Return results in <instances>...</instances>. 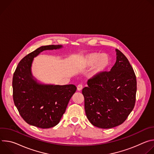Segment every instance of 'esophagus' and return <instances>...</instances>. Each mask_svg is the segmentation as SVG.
<instances>
[{
  "mask_svg": "<svg viewBox=\"0 0 154 154\" xmlns=\"http://www.w3.org/2000/svg\"><path fill=\"white\" fill-rule=\"evenodd\" d=\"M82 88H83V86L82 85H79L77 86V90L79 91H80L82 90Z\"/></svg>",
  "mask_w": 154,
  "mask_h": 154,
  "instance_id": "esophagus-1",
  "label": "esophagus"
}]
</instances>
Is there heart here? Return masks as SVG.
<instances>
[{"instance_id":"heart-1","label":"heart","mask_w":154,"mask_h":154,"mask_svg":"<svg viewBox=\"0 0 154 154\" xmlns=\"http://www.w3.org/2000/svg\"><path fill=\"white\" fill-rule=\"evenodd\" d=\"M109 63L110 58L108 55L97 52L88 54L83 56L80 61V66L83 69L94 66L90 74V77L92 79H96L101 76L106 71Z\"/></svg>"}]
</instances>
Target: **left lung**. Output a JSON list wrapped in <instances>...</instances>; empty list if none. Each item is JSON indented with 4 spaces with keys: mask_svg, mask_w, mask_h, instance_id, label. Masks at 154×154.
<instances>
[{
    "mask_svg": "<svg viewBox=\"0 0 154 154\" xmlns=\"http://www.w3.org/2000/svg\"><path fill=\"white\" fill-rule=\"evenodd\" d=\"M116 61L109 72L88 80L82 90L86 117L94 126L111 128L122 124L135 103L137 79L126 57L116 49Z\"/></svg>",
    "mask_w": 154,
    "mask_h": 154,
    "instance_id": "obj_1",
    "label": "left lung"
}]
</instances>
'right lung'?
I'll use <instances>...</instances> for the list:
<instances>
[{
  "mask_svg": "<svg viewBox=\"0 0 154 154\" xmlns=\"http://www.w3.org/2000/svg\"><path fill=\"white\" fill-rule=\"evenodd\" d=\"M62 45L42 46L20 60L13 75V100L24 120L31 125L49 128L57 125L76 91L74 85L46 84L38 80L32 72L34 58L48 50Z\"/></svg>",
  "mask_w": 154,
  "mask_h": 154,
  "instance_id": "add662e5",
  "label": "right lung"
}]
</instances>
